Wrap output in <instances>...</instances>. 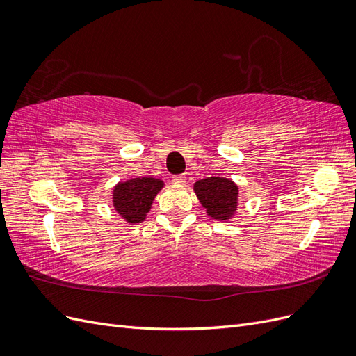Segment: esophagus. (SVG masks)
<instances>
[{
    "mask_svg": "<svg viewBox=\"0 0 356 356\" xmlns=\"http://www.w3.org/2000/svg\"><path fill=\"white\" fill-rule=\"evenodd\" d=\"M186 179H187V177H186L184 174H181V175H175L174 178H172V181H174L175 184H184Z\"/></svg>",
    "mask_w": 356,
    "mask_h": 356,
    "instance_id": "obj_1",
    "label": "esophagus"
}]
</instances>
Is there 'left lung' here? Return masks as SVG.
<instances>
[{"mask_svg": "<svg viewBox=\"0 0 356 356\" xmlns=\"http://www.w3.org/2000/svg\"><path fill=\"white\" fill-rule=\"evenodd\" d=\"M195 193L209 217L218 221L232 218L238 208V186L229 178L208 177L197 181Z\"/></svg>", "mask_w": 356, "mask_h": 356, "instance_id": "1", "label": "left lung"}]
</instances>
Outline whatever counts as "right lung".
<instances>
[{"instance_id": "right-lung-1", "label": "right lung", "mask_w": 356, "mask_h": 356, "mask_svg": "<svg viewBox=\"0 0 356 356\" xmlns=\"http://www.w3.org/2000/svg\"><path fill=\"white\" fill-rule=\"evenodd\" d=\"M161 187L163 181L147 177L118 182L113 191L114 208L127 222H141L152 209V203Z\"/></svg>"}]
</instances>
